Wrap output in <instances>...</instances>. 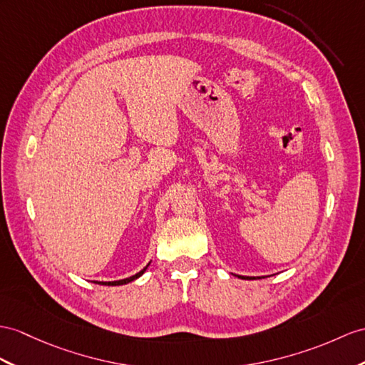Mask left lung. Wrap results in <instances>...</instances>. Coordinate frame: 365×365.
<instances>
[{"label": "left lung", "mask_w": 365, "mask_h": 365, "mask_svg": "<svg viewBox=\"0 0 365 365\" xmlns=\"http://www.w3.org/2000/svg\"><path fill=\"white\" fill-rule=\"evenodd\" d=\"M238 277H242V275H238ZM242 279H247V280H251L250 277H242Z\"/></svg>", "instance_id": "8db88e82"}]
</instances>
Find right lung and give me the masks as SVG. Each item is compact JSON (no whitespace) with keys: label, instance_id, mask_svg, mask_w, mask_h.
<instances>
[{"label":"right lung","instance_id":"right-lung-1","mask_svg":"<svg viewBox=\"0 0 365 365\" xmlns=\"http://www.w3.org/2000/svg\"><path fill=\"white\" fill-rule=\"evenodd\" d=\"M148 266H150V263H148V264L145 266V268H144V269H142V271H139V272H138V274H135V275H131V277H128V279H122V280H115V282H101V283H102V285H108V287H118V285H125V283H130V282H133V280H136V279H139V277H140V275L145 272V269L148 268Z\"/></svg>","mask_w":365,"mask_h":365}]
</instances>
